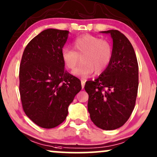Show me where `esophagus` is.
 Wrapping results in <instances>:
<instances>
[{"instance_id": "esophagus-1", "label": "esophagus", "mask_w": 157, "mask_h": 157, "mask_svg": "<svg viewBox=\"0 0 157 157\" xmlns=\"http://www.w3.org/2000/svg\"><path fill=\"white\" fill-rule=\"evenodd\" d=\"M85 82H86V80H83V79H82V80H81V85H82V89H84Z\"/></svg>"}]
</instances>
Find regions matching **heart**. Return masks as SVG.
Returning <instances> with one entry per match:
<instances>
[{"label":"heart","mask_w":157,"mask_h":157,"mask_svg":"<svg viewBox=\"0 0 157 157\" xmlns=\"http://www.w3.org/2000/svg\"><path fill=\"white\" fill-rule=\"evenodd\" d=\"M73 45L75 50L68 47L63 48L62 57L66 67L73 69L82 57V63L72 71L75 76L87 78L95 71L100 74L111 62L112 46L106 40L86 34L75 39Z\"/></svg>","instance_id":"1"}]
</instances>
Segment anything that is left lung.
<instances>
[{
  "mask_svg": "<svg viewBox=\"0 0 157 157\" xmlns=\"http://www.w3.org/2000/svg\"><path fill=\"white\" fill-rule=\"evenodd\" d=\"M113 40L112 57L94 81H88V110L91 121L103 130H114L127 122L134 109L139 86L137 59L132 45L118 30L101 32Z\"/></svg>",
  "mask_w": 157,
  "mask_h": 157,
  "instance_id": "1",
  "label": "left lung"
}]
</instances>
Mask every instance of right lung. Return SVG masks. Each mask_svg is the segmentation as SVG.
I'll return each instance as SVG.
<instances>
[{
    "label": "right lung",
    "instance_id": "add662e5",
    "mask_svg": "<svg viewBox=\"0 0 157 157\" xmlns=\"http://www.w3.org/2000/svg\"><path fill=\"white\" fill-rule=\"evenodd\" d=\"M69 32L47 29L29 43L20 65L23 111L36 125L52 128L66 120L82 89L80 80L65 70L62 50Z\"/></svg>",
    "mask_w": 157,
    "mask_h": 157
}]
</instances>
